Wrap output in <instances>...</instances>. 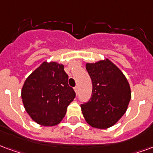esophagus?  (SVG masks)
<instances>
[{
    "mask_svg": "<svg viewBox=\"0 0 153 153\" xmlns=\"http://www.w3.org/2000/svg\"><path fill=\"white\" fill-rule=\"evenodd\" d=\"M74 91H75V92H76V94H78V91H79V88H78V87H74Z\"/></svg>",
    "mask_w": 153,
    "mask_h": 153,
    "instance_id": "esophagus-1",
    "label": "esophagus"
}]
</instances>
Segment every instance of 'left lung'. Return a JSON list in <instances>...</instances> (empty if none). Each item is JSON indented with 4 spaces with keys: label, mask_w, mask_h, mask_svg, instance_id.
Here are the masks:
<instances>
[{
    "label": "left lung",
    "mask_w": 153,
    "mask_h": 153,
    "mask_svg": "<svg viewBox=\"0 0 153 153\" xmlns=\"http://www.w3.org/2000/svg\"><path fill=\"white\" fill-rule=\"evenodd\" d=\"M92 94L81 105L82 115L93 127L106 129L123 117L131 100V88L123 72L109 60L88 63Z\"/></svg>",
    "instance_id": "left-lung-1"
}]
</instances>
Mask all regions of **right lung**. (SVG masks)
<instances>
[{"mask_svg":"<svg viewBox=\"0 0 153 153\" xmlns=\"http://www.w3.org/2000/svg\"><path fill=\"white\" fill-rule=\"evenodd\" d=\"M76 94L68 84L64 65L44 62L30 74L22 89V103L30 117L39 125L55 126L65 117Z\"/></svg>","mask_w":153,"mask_h":153,"instance_id":"obj_1","label":"right lung"}]
</instances>
